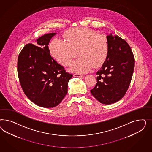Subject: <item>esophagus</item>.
Segmentation results:
<instances>
[{
  "label": "esophagus",
  "mask_w": 152,
  "mask_h": 152,
  "mask_svg": "<svg viewBox=\"0 0 152 152\" xmlns=\"http://www.w3.org/2000/svg\"><path fill=\"white\" fill-rule=\"evenodd\" d=\"M74 77H82L83 75L81 74H78V73H75L74 74Z\"/></svg>",
  "instance_id": "obj_1"
}]
</instances>
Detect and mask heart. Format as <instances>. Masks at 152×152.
<instances>
[{
    "mask_svg": "<svg viewBox=\"0 0 152 152\" xmlns=\"http://www.w3.org/2000/svg\"><path fill=\"white\" fill-rule=\"evenodd\" d=\"M66 40L55 38L50 44L52 55L60 64L68 66L78 51V58L71 64V69L85 73L102 64L109 52L105 36L87 28H76L66 33Z\"/></svg>",
    "mask_w": 152,
    "mask_h": 152,
    "instance_id": "1",
    "label": "heart"
}]
</instances>
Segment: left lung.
Here are the masks:
<instances>
[{
	"label": "left lung",
	"instance_id": "obj_1",
	"mask_svg": "<svg viewBox=\"0 0 152 152\" xmlns=\"http://www.w3.org/2000/svg\"><path fill=\"white\" fill-rule=\"evenodd\" d=\"M109 52L97 72V83L90 90L93 96L104 104L120 100L129 87L133 74L135 60L128 43L118 36H106Z\"/></svg>",
	"mask_w": 152,
	"mask_h": 152
}]
</instances>
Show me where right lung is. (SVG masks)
<instances>
[{
	"mask_svg": "<svg viewBox=\"0 0 152 152\" xmlns=\"http://www.w3.org/2000/svg\"><path fill=\"white\" fill-rule=\"evenodd\" d=\"M56 33H47L28 43L18 58L19 82L25 95L38 106L49 108L58 105L67 94L72 75L51 55L49 42Z\"/></svg>",
	"mask_w": 152,
	"mask_h": 152,
	"instance_id": "1",
	"label": "right lung"
}]
</instances>
